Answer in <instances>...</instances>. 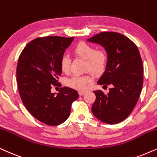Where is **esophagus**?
<instances>
[{"label":"esophagus","mask_w":157,"mask_h":157,"mask_svg":"<svg viewBox=\"0 0 157 157\" xmlns=\"http://www.w3.org/2000/svg\"><path fill=\"white\" fill-rule=\"evenodd\" d=\"M85 93H86L85 90H80L79 91V95H80V96H82V95H84Z\"/></svg>","instance_id":"esophagus-1"}]
</instances>
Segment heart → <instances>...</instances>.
Instances as JSON below:
<instances>
[{
    "instance_id": "1",
    "label": "heart",
    "mask_w": 157,
    "mask_h": 157,
    "mask_svg": "<svg viewBox=\"0 0 157 157\" xmlns=\"http://www.w3.org/2000/svg\"><path fill=\"white\" fill-rule=\"evenodd\" d=\"M72 53L77 58L85 60V71H90L95 75H100L106 69L107 54L104 49H96L93 45L84 41H80L73 48ZM59 64L63 72L68 73L69 72L71 61L68 56H62ZM92 81V75L88 73L83 75H74L70 78L67 79L65 80V85L75 90H83L87 88Z\"/></svg>"
}]
</instances>
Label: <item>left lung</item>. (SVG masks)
<instances>
[{"label": "left lung", "instance_id": "8db88e82", "mask_svg": "<svg viewBox=\"0 0 157 157\" xmlns=\"http://www.w3.org/2000/svg\"><path fill=\"white\" fill-rule=\"evenodd\" d=\"M99 43L107 52L106 70L98 84L112 85L109 93L95 90L92 112L99 120L114 124L124 120L138 102L144 82L139 51L131 40L114 32H102L88 40Z\"/></svg>", "mask_w": 157, "mask_h": 157}]
</instances>
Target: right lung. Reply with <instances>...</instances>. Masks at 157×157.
Wrapping results in <instances>:
<instances>
[{
  "instance_id": "obj_1",
  "label": "right lung",
  "mask_w": 157,
  "mask_h": 157,
  "mask_svg": "<svg viewBox=\"0 0 157 157\" xmlns=\"http://www.w3.org/2000/svg\"><path fill=\"white\" fill-rule=\"evenodd\" d=\"M74 37L47 36L30 41L19 55L17 82L19 96L27 111L40 122L56 126L69 117L73 101L78 98L74 89L64 87L55 95L53 86H59L60 59Z\"/></svg>"
}]
</instances>
